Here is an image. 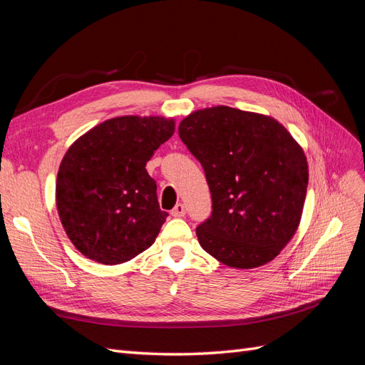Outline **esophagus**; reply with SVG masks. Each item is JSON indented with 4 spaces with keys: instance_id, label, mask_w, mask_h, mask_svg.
<instances>
[{
    "instance_id": "34e87169",
    "label": "esophagus",
    "mask_w": 365,
    "mask_h": 365,
    "mask_svg": "<svg viewBox=\"0 0 365 365\" xmlns=\"http://www.w3.org/2000/svg\"><path fill=\"white\" fill-rule=\"evenodd\" d=\"M170 215H172L173 217H182V216L185 215V207H184V204H176V205L173 207L172 212H170Z\"/></svg>"
}]
</instances>
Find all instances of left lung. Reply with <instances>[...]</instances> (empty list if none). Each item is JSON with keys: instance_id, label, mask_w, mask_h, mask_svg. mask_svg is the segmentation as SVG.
<instances>
[{"instance_id": "1", "label": "left lung", "mask_w": 365, "mask_h": 365, "mask_svg": "<svg viewBox=\"0 0 365 365\" xmlns=\"http://www.w3.org/2000/svg\"><path fill=\"white\" fill-rule=\"evenodd\" d=\"M178 134L212 193V215L196 227L201 247L233 268L272 260L300 224L309 180L302 148L277 120L230 106L190 114Z\"/></svg>"}]
</instances>
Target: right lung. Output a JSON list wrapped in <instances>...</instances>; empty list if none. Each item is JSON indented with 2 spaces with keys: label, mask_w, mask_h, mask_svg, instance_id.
Wrapping results in <instances>:
<instances>
[{
  "label": "right lung",
  "mask_w": 365,
  "mask_h": 365,
  "mask_svg": "<svg viewBox=\"0 0 365 365\" xmlns=\"http://www.w3.org/2000/svg\"><path fill=\"white\" fill-rule=\"evenodd\" d=\"M175 121L117 117L88 130L67 150L56 181L61 222L83 256L103 264L130 260L148 250L168 212L146 170Z\"/></svg>",
  "instance_id": "right-lung-1"
}]
</instances>
